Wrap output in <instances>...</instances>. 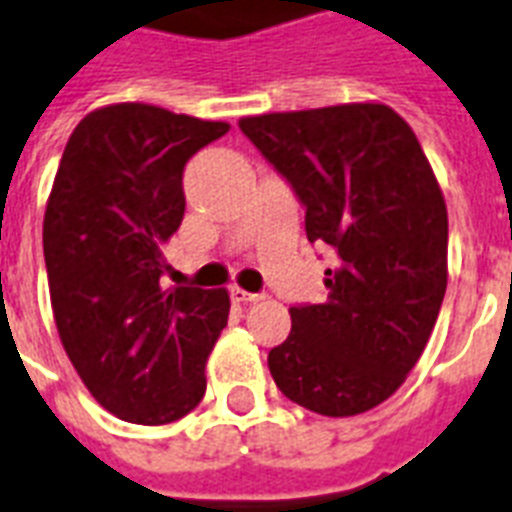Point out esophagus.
<instances>
[{"label": "esophagus", "mask_w": 512, "mask_h": 512, "mask_svg": "<svg viewBox=\"0 0 512 512\" xmlns=\"http://www.w3.org/2000/svg\"><path fill=\"white\" fill-rule=\"evenodd\" d=\"M230 298L235 301V304H253V301H259L261 293H248V290L243 288H232Z\"/></svg>", "instance_id": "esophagus-1"}]
</instances>
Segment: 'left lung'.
I'll use <instances>...</instances> for the list:
<instances>
[{
  "label": "left lung",
  "mask_w": 512,
  "mask_h": 512,
  "mask_svg": "<svg viewBox=\"0 0 512 512\" xmlns=\"http://www.w3.org/2000/svg\"><path fill=\"white\" fill-rule=\"evenodd\" d=\"M304 206L306 237L333 248L325 304L290 306L269 372L327 418L386 402L423 354L447 290V206L407 121L388 105L240 118Z\"/></svg>",
  "instance_id": "left-lung-1"
}]
</instances>
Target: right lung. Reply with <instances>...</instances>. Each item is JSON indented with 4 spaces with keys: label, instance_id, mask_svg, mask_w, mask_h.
Listing matches in <instances>:
<instances>
[{
    "label": "right lung",
    "instance_id": "obj_1",
    "mask_svg": "<svg viewBox=\"0 0 512 512\" xmlns=\"http://www.w3.org/2000/svg\"><path fill=\"white\" fill-rule=\"evenodd\" d=\"M227 132L121 102L89 113L60 158L44 214L57 333L94 399L129 423H174L206 394L230 296L163 288V243L185 216L187 161Z\"/></svg>",
    "mask_w": 512,
    "mask_h": 512
}]
</instances>
